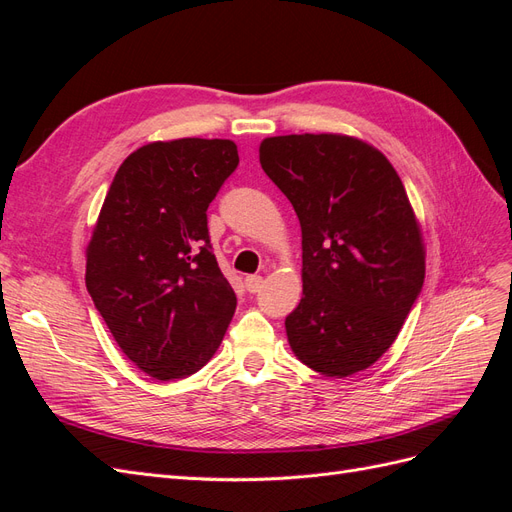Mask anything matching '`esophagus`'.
<instances>
[{"label":"esophagus","mask_w":512,"mask_h":512,"mask_svg":"<svg viewBox=\"0 0 512 512\" xmlns=\"http://www.w3.org/2000/svg\"><path fill=\"white\" fill-rule=\"evenodd\" d=\"M262 284H265V282H262V277L260 275H247L245 277V288H247V292H258L260 288H262Z\"/></svg>","instance_id":"obj_1"}]
</instances>
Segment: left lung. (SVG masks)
Instances as JSON below:
<instances>
[{"label": "left lung", "instance_id": "obj_1", "mask_svg": "<svg viewBox=\"0 0 512 512\" xmlns=\"http://www.w3.org/2000/svg\"><path fill=\"white\" fill-rule=\"evenodd\" d=\"M260 166L301 224L303 299L286 316L294 354L346 378L391 348L425 280L421 228L378 149L342 134L260 143Z\"/></svg>", "mask_w": 512, "mask_h": 512}]
</instances>
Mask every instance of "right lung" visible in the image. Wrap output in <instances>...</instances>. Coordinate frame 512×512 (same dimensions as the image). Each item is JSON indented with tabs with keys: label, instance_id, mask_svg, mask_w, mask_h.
Listing matches in <instances>:
<instances>
[{
	"label": "right lung",
	"instance_id": "add662e5",
	"mask_svg": "<svg viewBox=\"0 0 512 512\" xmlns=\"http://www.w3.org/2000/svg\"><path fill=\"white\" fill-rule=\"evenodd\" d=\"M237 166L224 138L149 143L123 160L104 198L85 284L123 354L158 380L196 374L235 314L207 209Z\"/></svg>",
	"mask_w": 512,
	"mask_h": 512
}]
</instances>
